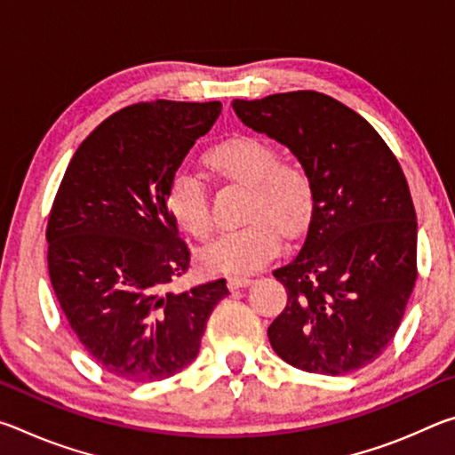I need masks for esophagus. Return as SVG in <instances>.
<instances>
[{
	"label": "esophagus",
	"mask_w": 455,
	"mask_h": 455,
	"mask_svg": "<svg viewBox=\"0 0 455 455\" xmlns=\"http://www.w3.org/2000/svg\"><path fill=\"white\" fill-rule=\"evenodd\" d=\"M251 283H252L251 276H230V279H228V289L235 291V289L246 287V284H251Z\"/></svg>",
	"instance_id": "1"
}]
</instances>
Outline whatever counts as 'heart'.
I'll return each instance as SVG.
<instances>
[{
    "label": "heart",
    "mask_w": 455,
    "mask_h": 455,
    "mask_svg": "<svg viewBox=\"0 0 455 455\" xmlns=\"http://www.w3.org/2000/svg\"><path fill=\"white\" fill-rule=\"evenodd\" d=\"M206 164L222 179L249 187L244 220L249 225L220 235L204 251L206 265L220 273H252L281 251V236H299L309 227L317 190L311 172L297 160L279 158L265 138L236 134L206 154ZM166 204L179 227L196 241H209L214 219L206 182L190 171L174 172Z\"/></svg>",
    "instance_id": "obj_1"
}]
</instances>
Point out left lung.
I'll list each match as a JSON object with an SVG mask.
<instances>
[{"label": "left lung", "mask_w": 455, "mask_h": 455, "mask_svg": "<svg viewBox=\"0 0 455 455\" xmlns=\"http://www.w3.org/2000/svg\"><path fill=\"white\" fill-rule=\"evenodd\" d=\"M236 116L295 154L317 204L291 263L275 268L287 305L268 327L276 355L345 375L381 355L418 281V222L395 154L351 108L313 90L235 100Z\"/></svg>", "instance_id": "left-lung-1"}]
</instances>
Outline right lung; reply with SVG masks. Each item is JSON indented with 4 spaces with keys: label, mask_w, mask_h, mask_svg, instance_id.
<instances>
[{
    "label": "right lung",
    "mask_w": 455,
    "mask_h": 455,
    "mask_svg": "<svg viewBox=\"0 0 455 455\" xmlns=\"http://www.w3.org/2000/svg\"><path fill=\"white\" fill-rule=\"evenodd\" d=\"M220 102H138L76 150L53 198L48 268L76 337L110 375L160 381L195 361L227 281L187 291L190 251L166 204L168 184Z\"/></svg>",
    "instance_id": "1"
}]
</instances>
